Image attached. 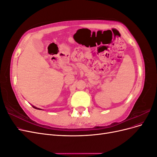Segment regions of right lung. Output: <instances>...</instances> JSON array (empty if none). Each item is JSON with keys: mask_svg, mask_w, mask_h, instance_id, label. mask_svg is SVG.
<instances>
[{"mask_svg": "<svg viewBox=\"0 0 157 157\" xmlns=\"http://www.w3.org/2000/svg\"><path fill=\"white\" fill-rule=\"evenodd\" d=\"M33 108H35V109H40L39 108H37V107H35V106H33Z\"/></svg>", "mask_w": 157, "mask_h": 157, "instance_id": "right-lung-1", "label": "right lung"}]
</instances>
